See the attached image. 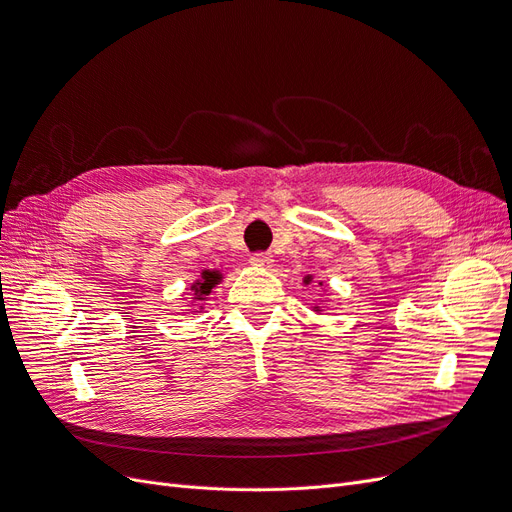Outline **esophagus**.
<instances>
[{
  "instance_id": "34e87169",
  "label": "esophagus",
  "mask_w": 512,
  "mask_h": 512,
  "mask_svg": "<svg viewBox=\"0 0 512 512\" xmlns=\"http://www.w3.org/2000/svg\"><path fill=\"white\" fill-rule=\"evenodd\" d=\"M250 262L254 264V267H262V269H269V267H271V264H273V256H271V254H267V252H256V254H252Z\"/></svg>"
}]
</instances>
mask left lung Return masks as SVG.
Returning <instances> with one entry per match:
<instances>
[{"mask_svg": "<svg viewBox=\"0 0 512 512\" xmlns=\"http://www.w3.org/2000/svg\"><path fill=\"white\" fill-rule=\"evenodd\" d=\"M304 283H311V277H306V279H304ZM315 311H319V306H315Z\"/></svg>", "mask_w": 512, "mask_h": 512, "instance_id": "1", "label": "left lung"}]
</instances>
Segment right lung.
I'll use <instances>...</instances> for the list:
<instances>
[{"label":"right lung","instance_id":"obj_1","mask_svg":"<svg viewBox=\"0 0 512 512\" xmlns=\"http://www.w3.org/2000/svg\"><path fill=\"white\" fill-rule=\"evenodd\" d=\"M222 275L218 271H203L201 279H197L191 290L195 292V300H206V296L212 292V288H216V283H220Z\"/></svg>","mask_w":512,"mask_h":512}]
</instances>
